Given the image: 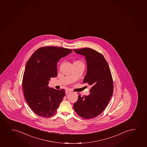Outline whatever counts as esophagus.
<instances>
[{
  "mask_svg": "<svg viewBox=\"0 0 147 147\" xmlns=\"http://www.w3.org/2000/svg\"><path fill=\"white\" fill-rule=\"evenodd\" d=\"M71 90H69V89L65 90V93H66V94H67L71 93Z\"/></svg>",
  "mask_w": 147,
  "mask_h": 147,
  "instance_id": "1",
  "label": "esophagus"
}]
</instances>
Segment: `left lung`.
Wrapping results in <instances>:
<instances>
[{
  "instance_id": "1",
  "label": "left lung",
  "mask_w": 147,
  "mask_h": 147,
  "mask_svg": "<svg viewBox=\"0 0 147 147\" xmlns=\"http://www.w3.org/2000/svg\"><path fill=\"white\" fill-rule=\"evenodd\" d=\"M74 51L85 57L87 71L83 82L91 86L88 95H78L74 108L80 117L92 119L102 113L112 96L113 82L111 73L107 62L100 53L89 48Z\"/></svg>"
}]
</instances>
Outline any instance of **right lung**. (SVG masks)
I'll use <instances>...</instances> for the list:
<instances>
[{"label":"right lung","instance_id":"obj_1","mask_svg":"<svg viewBox=\"0 0 147 147\" xmlns=\"http://www.w3.org/2000/svg\"><path fill=\"white\" fill-rule=\"evenodd\" d=\"M71 52L69 49L43 47L28 59L23 78V90L29 106L38 115L50 117L56 113L65 91L50 88L49 82L57 76L58 61Z\"/></svg>","mask_w":147,"mask_h":147}]
</instances>
